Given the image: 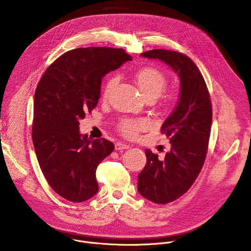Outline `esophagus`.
Returning a JSON list of instances; mask_svg holds the SVG:
<instances>
[{"label":"esophagus","instance_id":"1","mask_svg":"<svg viewBox=\"0 0 251 251\" xmlns=\"http://www.w3.org/2000/svg\"><path fill=\"white\" fill-rule=\"evenodd\" d=\"M129 148H130V145L128 144H124V143H121V142L115 143V150H125Z\"/></svg>","mask_w":251,"mask_h":251}]
</instances>
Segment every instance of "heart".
<instances>
[{
  "instance_id": "b5f03b06",
  "label": "heart",
  "mask_w": 251,
  "mask_h": 251,
  "mask_svg": "<svg viewBox=\"0 0 251 251\" xmlns=\"http://www.w3.org/2000/svg\"><path fill=\"white\" fill-rule=\"evenodd\" d=\"M137 85L145 99H156L164 91L167 85V77L162 71L156 67H144L135 75ZM116 78H111L106 83L103 91V98L109 96L111 90L116 84ZM148 127V122L144 119H126L123 120L119 129L121 133L129 138L135 137L140 131Z\"/></svg>"
}]
</instances>
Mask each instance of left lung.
<instances>
[{
	"label": "left lung",
	"mask_w": 251,
	"mask_h": 251,
	"mask_svg": "<svg viewBox=\"0 0 251 251\" xmlns=\"http://www.w3.org/2000/svg\"><path fill=\"white\" fill-rule=\"evenodd\" d=\"M141 56L169 65L180 79V93L174 110L161 127L170 138L171 150L160 160L145 150L146 166L138 175V192L156 203H168L183 196L198 177L207 151L212 111L205 81L187 55L153 50Z\"/></svg>",
	"instance_id": "8db88e82"
}]
</instances>
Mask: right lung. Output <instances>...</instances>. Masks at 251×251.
<instances>
[{
  "label": "right lung",
  "instance_id": "right-lung-1",
  "mask_svg": "<svg viewBox=\"0 0 251 251\" xmlns=\"http://www.w3.org/2000/svg\"><path fill=\"white\" fill-rule=\"evenodd\" d=\"M131 59L122 49L69 50L50 65L35 89L34 151L49 185L69 201L97 194V166L114 150L110 141L81 134L79 120L96 107L103 76Z\"/></svg>",
  "mask_w": 251,
  "mask_h": 251
}]
</instances>
